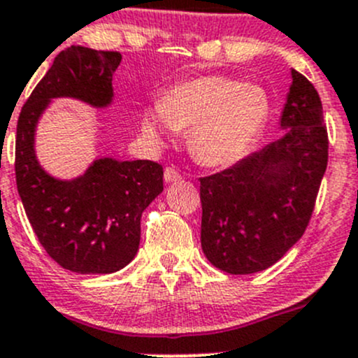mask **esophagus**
Masks as SVG:
<instances>
[{
	"mask_svg": "<svg viewBox=\"0 0 358 358\" xmlns=\"http://www.w3.org/2000/svg\"><path fill=\"white\" fill-rule=\"evenodd\" d=\"M164 180H166V183H175L182 180V175L173 166H169V168L164 169Z\"/></svg>",
	"mask_w": 358,
	"mask_h": 358,
	"instance_id": "obj_1",
	"label": "esophagus"
}]
</instances>
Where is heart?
<instances>
[{
    "label": "heart",
    "instance_id": "1",
    "mask_svg": "<svg viewBox=\"0 0 358 358\" xmlns=\"http://www.w3.org/2000/svg\"><path fill=\"white\" fill-rule=\"evenodd\" d=\"M270 116V99L262 86L228 76L185 79L164 93L159 106L146 108L141 130L162 146L176 130H189L192 155L210 168H228L245 157Z\"/></svg>",
    "mask_w": 358,
    "mask_h": 358
}]
</instances>
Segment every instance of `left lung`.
<instances>
[{"label":"left lung","instance_id":"obj_1","mask_svg":"<svg viewBox=\"0 0 358 358\" xmlns=\"http://www.w3.org/2000/svg\"><path fill=\"white\" fill-rule=\"evenodd\" d=\"M277 141L235 166L199 178L201 247L213 266L235 275L262 272L295 245L309 224L329 162L318 92L292 70Z\"/></svg>","mask_w":358,"mask_h":358}]
</instances>
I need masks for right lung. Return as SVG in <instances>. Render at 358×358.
<instances>
[{
	"label": "right lung",
	"mask_w": 358,
	"mask_h": 358,
	"mask_svg": "<svg viewBox=\"0 0 358 358\" xmlns=\"http://www.w3.org/2000/svg\"><path fill=\"white\" fill-rule=\"evenodd\" d=\"M120 62L116 51L70 45L56 56L17 120L15 182L22 206L45 252L76 273H111L132 262L143 212L164 189L162 166L99 159L79 178L56 180L35 157L36 122L56 96L109 106Z\"/></svg>",
	"instance_id": "obj_1"
}]
</instances>
